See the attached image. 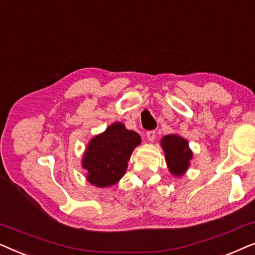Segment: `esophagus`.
Here are the masks:
<instances>
[{
	"label": "esophagus",
	"instance_id": "esophagus-1",
	"mask_svg": "<svg viewBox=\"0 0 255 255\" xmlns=\"http://www.w3.org/2000/svg\"><path fill=\"white\" fill-rule=\"evenodd\" d=\"M155 135H156V132L154 130L152 131H148L147 133H146V137H147V140L149 141H153L155 139Z\"/></svg>",
	"mask_w": 255,
	"mask_h": 255
}]
</instances>
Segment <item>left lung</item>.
I'll return each instance as SVG.
<instances>
[{"label": "left lung", "instance_id": "1", "mask_svg": "<svg viewBox=\"0 0 255 255\" xmlns=\"http://www.w3.org/2000/svg\"><path fill=\"white\" fill-rule=\"evenodd\" d=\"M160 145L165 152V158L172 175L181 177L186 174L193 159V151L188 141L176 133L167 134L161 138Z\"/></svg>", "mask_w": 255, "mask_h": 255}]
</instances>
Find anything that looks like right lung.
<instances>
[{"label": "right lung", "instance_id": "1", "mask_svg": "<svg viewBox=\"0 0 255 255\" xmlns=\"http://www.w3.org/2000/svg\"><path fill=\"white\" fill-rule=\"evenodd\" d=\"M140 142V135L128 130L121 122H115L93 137L82 156L88 182L97 188L116 184L124 176L132 152Z\"/></svg>", "mask_w": 255, "mask_h": 255}]
</instances>
